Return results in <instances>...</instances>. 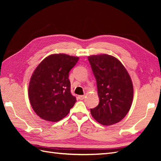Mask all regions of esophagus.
<instances>
[{
  "instance_id": "esophagus-1",
  "label": "esophagus",
  "mask_w": 161,
  "mask_h": 161,
  "mask_svg": "<svg viewBox=\"0 0 161 161\" xmlns=\"http://www.w3.org/2000/svg\"><path fill=\"white\" fill-rule=\"evenodd\" d=\"M85 98V95H79V99L80 100H83Z\"/></svg>"
}]
</instances>
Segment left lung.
<instances>
[{"mask_svg": "<svg viewBox=\"0 0 161 161\" xmlns=\"http://www.w3.org/2000/svg\"><path fill=\"white\" fill-rule=\"evenodd\" d=\"M95 77L99 103L91 109L93 118L102 125L119 122L128 113L132 103L134 89L131 78L116 58L108 55L88 57Z\"/></svg>", "mask_w": 161, "mask_h": 161, "instance_id": "left-lung-1", "label": "left lung"}]
</instances>
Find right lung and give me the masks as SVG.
Masks as SVG:
<instances>
[{"label": "right lung", "instance_id": "obj_1", "mask_svg": "<svg viewBox=\"0 0 161 161\" xmlns=\"http://www.w3.org/2000/svg\"><path fill=\"white\" fill-rule=\"evenodd\" d=\"M79 57L64 53L52 54L34 70L29 85V99L36 114L56 122L66 117L76 103L71 94L69 72Z\"/></svg>", "mask_w": 161, "mask_h": 161}]
</instances>
